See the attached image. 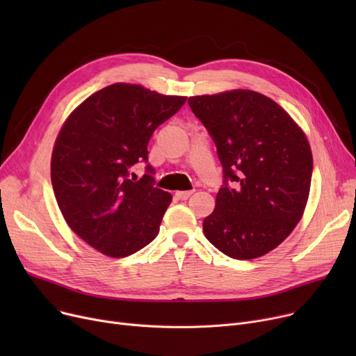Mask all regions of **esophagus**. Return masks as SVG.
Returning <instances> with one entry per match:
<instances>
[{
	"label": "esophagus",
	"instance_id": "esophagus-1",
	"mask_svg": "<svg viewBox=\"0 0 356 356\" xmlns=\"http://www.w3.org/2000/svg\"><path fill=\"white\" fill-rule=\"evenodd\" d=\"M192 195H193V191H184V192H176L175 196L179 200H186V199H189Z\"/></svg>",
	"mask_w": 356,
	"mask_h": 356
}]
</instances>
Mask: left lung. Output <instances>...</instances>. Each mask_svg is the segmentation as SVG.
I'll use <instances>...</instances> for the list:
<instances>
[{"label": "left lung", "mask_w": 356, "mask_h": 356, "mask_svg": "<svg viewBox=\"0 0 356 356\" xmlns=\"http://www.w3.org/2000/svg\"><path fill=\"white\" fill-rule=\"evenodd\" d=\"M223 172L215 211L203 220L212 245L235 259L274 250L306 208L313 157L303 131L273 99L236 89L191 97Z\"/></svg>", "instance_id": "1"}]
</instances>
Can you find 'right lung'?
Masks as SVG:
<instances>
[{
	"label": "right lung",
	"mask_w": 356,
	"mask_h": 356,
	"mask_svg": "<svg viewBox=\"0 0 356 356\" xmlns=\"http://www.w3.org/2000/svg\"><path fill=\"white\" fill-rule=\"evenodd\" d=\"M184 102L114 83L85 99L62 127L51 154L53 192L70 229L99 252L128 257L157 236L172 195L154 188L147 145ZM137 162L147 164L140 181L130 177Z\"/></svg>",
	"instance_id": "obj_1"
}]
</instances>
